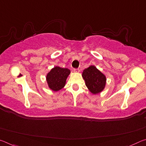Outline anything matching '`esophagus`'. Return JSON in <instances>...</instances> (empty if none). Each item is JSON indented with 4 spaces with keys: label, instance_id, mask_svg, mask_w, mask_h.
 Instances as JSON below:
<instances>
[{
    "label": "esophagus",
    "instance_id": "1",
    "mask_svg": "<svg viewBox=\"0 0 146 146\" xmlns=\"http://www.w3.org/2000/svg\"><path fill=\"white\" fill-rule=\"evenodd\" d=\"M73 71H74V72H75V73H78L79 72V69L78 68H75V69H73Z\"/></svg>",
    "mask_w": 146,
    "mask_h": 146
}]
</instances>
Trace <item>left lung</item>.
<instances>
[{"instance_id": "left-lung-1", "label": "left lung", "mask_w": 146, "mask_h": 146, "mask_svg": "<svg viewBox=\"0 0 146 146\" xmlns=\"http://www.w3.org/2000/svg\"><path fill=\"white\" fill-rule=\"evenodd\" d=\"M82 77L88 88L93 94H98L104 90L106 85L105 75L96 67L90 66L82 72Z\"/></svg>"}]
</instances>
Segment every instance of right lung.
Segmentation results:
<instances>
[{"mask_svg":"<svg viewBox=\"0 0 146 146\" xmlns=\"http://www.w3.org/2000/svg\"><path fill=\"white\" fill-rule=\"evenodd\" d=\"M69 74L70 70L68 68L54 67L47 73L46 77L48 88L54 92L59 91L63 88Z\"/></svg>","mask_w":146,"mask_h":146,"instance_id":"right-lung-1","label":"right lung"}]
</instances>
